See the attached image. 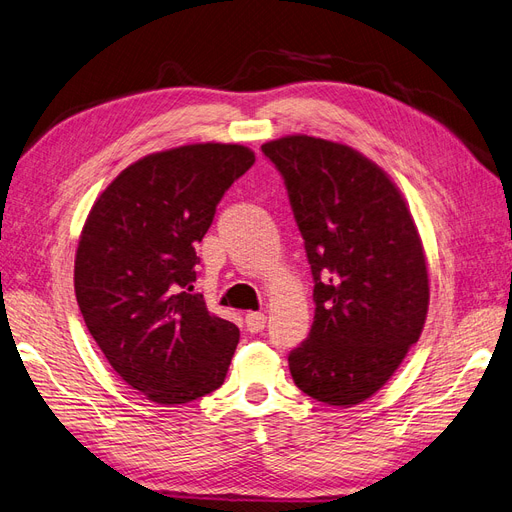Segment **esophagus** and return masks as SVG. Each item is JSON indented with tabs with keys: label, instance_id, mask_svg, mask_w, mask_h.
<instances>
[{
	"label": "esophagus",
	"instance_id": "1",
	"mask_svg": "<svg viewBox=\"0 0 512 512\" xmlns=\"http://www.w3.org/2000/svg\"><path fill=\"white\" fill-rule=\"evenodd\" d=\"M266 321H268V317L263 315V312H249V315H246V319H244L246 329H249L251 334L263 332V327H266Z\"/></svg>",
	"mask_w": 512,
	"mask_h": 512
}]
</instances>
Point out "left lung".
I'll return each mask as SVG.
<instances>
[{
	"label": "left lung",
	"mask_w": 512,
	"mask_h": 512,
	"mask_svg": "<svg viewBox=\"0 0 512 512\" xmlns=\"http://www.w3.org/2000/svg\"><path fill=\"white\" fill-rule=\"evenodd\" d=\"M285 180L310 263L315 321L289 353L293 383L329 406L368 400L421 336L423 244L402 193L351 146L287 136L261 146Z\"/></svg>",
	"instance_id": "obj_1"
}]
</instances>
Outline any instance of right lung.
I'll return each instance as SVG.
<instances>
[{
    "instance_id": "obj_1",
    "label": "right lung",
    "mask_w": 512,
    "mask_h": 512,
    "mask_svg": "<svg viewBox=\"0 0 512 512\" xmlns=\"http://www.w3.org/2000/svg\"><path fill=\"white\" fill-rule=\"evenodd\" d=\"M253 163L246 146L214 142L146 155L112 180L82 227V319L114 372L157 404L219 389L232 364L240 332L193 293L195 246Z\"/></svg>"
}]
</instances>
